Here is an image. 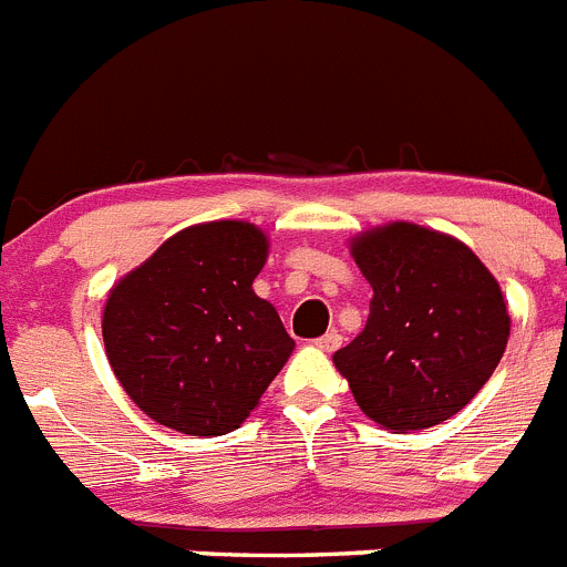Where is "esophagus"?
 Segmentation results:
<instances>
[{
  "label": "esophagus",
  "instance_id": "esophagus-1",
  "mask_svg": "<svg viewBox=\"0 0 567 567\" xmlns=\"http://www.w3.org/2000/svg\"><path fill=\"white\" fill-rule=\"evenodd\" d=\"M340 343H343V338H340L338 332H327V334H323V338L315 340V346H318L320 352H334V349H338Z\"/></svg>",
  "mask_w": 567,
  "mask_h": 567
}]
</instances>
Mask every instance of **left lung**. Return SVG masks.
Wrapping results in <instances>:
<instances>
[{
    "label": "left lung",
    "instance_id": "8db88e82",
    "mask_svg": "<svg viewBox=\"0 0 567 567\" xmlns=\"http://www.w3.org/2000/svg\"><path fill=\"white\" fill-rule=\"evenodd\" d=\"M349 252L374 295L363 332L332 360L360 412L394 434L454 417L508 343L497 278L460 238L412 221L363 229Z\"/></svg>",
    "mask_w": 567,
    "mask_h": 567
}]
</instances>
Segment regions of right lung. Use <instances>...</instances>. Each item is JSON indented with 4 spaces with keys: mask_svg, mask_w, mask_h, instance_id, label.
Returning a JSON list of instances; mask_svg holds the SVG:
<instances>
[{
    "mask_svg": "<svg viewBox=\"0 0 567 567\" xmlns=\"http://www.w3.org/2000/svg\"><path fill=\"white\" fill-rule=\"evenodd\" d=\"M269 238L249 221L175 233L107 292L102 338L124 392L155 423L218 437L240 429L295 349L258 298Z\"/></svg>",
    "mask_w": 567,
    "mask_h": 567,
    "instance_id": "add662e5",
    "label": "right lung"
}]
</instances>
